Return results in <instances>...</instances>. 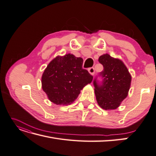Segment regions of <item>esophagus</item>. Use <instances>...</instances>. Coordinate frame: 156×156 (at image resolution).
I'll return each mask as SVG.
<instances>
[{
	"label": "esophagus",
	"mask_w": 156,
	"mask_h": 156,
	"mask_svg": "<svg viewBox=\"0 0 156 156\" xmlns=\"http://www.w3.org/2000/svg\"><path fill=\"white\" fill-rule=\"evenodd\" d=\"M88 72H89L90 74L91 75H94V73H95V69H94V67L90 68V69H88Z\"/></svg>",
	"instance_id": "obj_1"
}]
</instances>
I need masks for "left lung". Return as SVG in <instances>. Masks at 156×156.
<instances>
[{
  "label": "left lung",
  "instance_id": "left-lung-1",
  "mask_svg": "<svg viewBox=\"0 0 156 156\" xmlns=\"http://www.w3.org/2000/svg\"><path fill=\"white\" fill-rule=\"evenodd\" d=\"M98 61L103 70L99 74L102 80L99 81L97 77L94 80L96 100L103 109H115L128 95L131 76L121 60L109 54L100 56Z\"/></svg>",
  "mask_w": 156,
  "mask_h": 156
}]
</instances>
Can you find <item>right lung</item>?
<instances>
[{"label": "right lung", "instance_id": "obj_1", "mask_svg": "<svg viewBox=\"0 0 156 156\" xmlns=\"http://www.w3.org/2000/svg\"><path fill=\"white\" fill-rule=\"evenodd\" d=\"M83 59L73 54L57 56L49 62L42 75L43 90L56 105L73 103L80 90L90 83L93 76L82 69Z\"/></svg>", "mask_w": 156, "mask_h": 156}]
</instances>
